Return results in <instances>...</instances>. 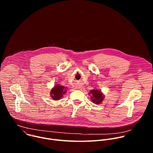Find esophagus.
Wrapping results in <instances>:
<instances>
[{
  "label": "esophagus",
  "instance_id": "obj_1",
  "mask_svg": "<svg viewBox=\"0 0 153 153\" xmlns=\"http://www.w3.org/2000/svg\"><path fill=\"white\" fill-rule=\"evenodd\" d=\"M76 88H77V89H80V86L79 85H78V86H76Z\"/></svg>",
  "mask_w": 153,
  "mask_h": 153
}]
</instances>
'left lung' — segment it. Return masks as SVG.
<instances>
[{
  "label": "left lung",
  "mask_w": 153,
  "mask_h": 153,
  "mask_svg": "<svg viewBox=\"0 0 153 153\" xmlns=\"http://www.w3.org/2000/svg\"><path fill=\"white\" fill-rule=\"evenodd\" d=\"M91 94V99L93 103L96 104H100L102 103V102L103 100L104 96L100 90H93L90 91L89 94Z\"/></svg>",
  "instance_id": "left-lung-1"
}]
</instances>
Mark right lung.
<instances>
[{
	"label": "right lung",
	"instance_id": "obj_1",
	"mask_svg": "<svg viewBox=\"0 0 153 153\" xmlns=\"http://www.w3.org/2000/svg\"><path fill=\"white\" fill-rule=\"evenodd\" d=\"M66 89H67V87H64L63 86L60 85L59 84L56 85L54 88H53L51 90L50 95L51 98L54 100H58L60 99L63 97V95L66 93Z\"/></svg>",
	"mask_w": 153,
	"mask_h": 153
}]
</instances>
